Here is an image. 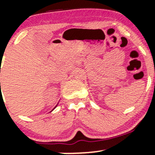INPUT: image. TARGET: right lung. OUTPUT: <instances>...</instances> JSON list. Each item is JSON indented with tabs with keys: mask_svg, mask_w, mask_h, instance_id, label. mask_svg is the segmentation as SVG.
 Masks as SVG:
<instances>
[{
	"mask_svg": "<svg viewBox=\"0 0 155 155\" xmlns=\"http://www.w3.org/2000/svg\"><path fill=\"white\" fill-rule=\"evenodd\" d=\"M0 84H1V83H0ZM55 107H56V106H55ZM55 107H54V108H55Z\"/></svg>",
	"mask_w": 155,
	"mask_h": 155,
	"instance_id": "1",
	"label": "right lung"
}]
</instances>
